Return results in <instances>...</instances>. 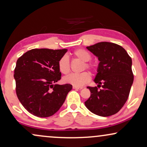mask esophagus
Here are the masks:
<instances>
[{
    "label": "esophagus",
    "instance_id": "1",
    "mask_svg": "<svg viewBox=\"0 0 147 147\" xmlns=\"http://www.w3.org/2000/svg\"><path fill=\"white\" fill-rule=\"evenodd\" d=\"M72 87H73V89H76V90H81V89H83L82 87H77L75 86V85H73Z\"/></svg>",
    "mask_w": 147,
    "mask_h": 147
}]
</instances>
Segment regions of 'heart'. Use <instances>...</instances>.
Wrapping results in <instances>:
<instances>
[{
  "label": "heart",
  "instance_id": "1",
  "mask_svg": "<svg viewBox=\"0 0 147 147\" xmlns=\"http://www.w3.org/2000/svg\"><path fill=\"white\" fill-rule=\"evenodd\" d=\"M73 56L84 62L83 65V70L89 69L90 70H95L96 69V65L92 62H89L92 59V55L87 51L86 50L83 49H78L73 52ZM58 69L61 73L66 74L69 73L70 71V62L67 56L64 55L61 57L58 61ZM91 74L89 72L85 71L79 74H70L64 77V81L66 83H70L72 85L77 87L83 86L91 80Z\"/></svg>",
  "mask_w": 147,
  "mask_h": 147
}]
</instances>
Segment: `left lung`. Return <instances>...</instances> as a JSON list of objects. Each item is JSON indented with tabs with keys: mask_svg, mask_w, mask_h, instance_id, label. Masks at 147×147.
Instances as JSON below:
<instances>
[{
	"mask_svg": "<svg viewBox=\"0 0 147 147\" xmlns=\"http://www.w3.org/2000/svg\"><path fill=\"white\" fill-rule=\"evenodd\" d=\"M87 49L98 57V87H90L91 96L85 102L94 114L109 117L116 114L127 101L134 81L131 58L121 46L109 42H98ZM103 87L99 90L98 88Z\"/></svg>",
	"mask_w": 147,
	"mask_h": 147,
	"instance_id": "obj_1",
	"label": "left lung"
}]
</instances>
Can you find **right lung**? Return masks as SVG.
<instances>
[{
  "mask_svg": "<svg viewBox=\"0 0 147 147\" xmlns=\"http://www.w3.org/2000/svg\"><path fill=\"white\" fill-rule=\"evenodd\" d=\"M67 49H33L17 60L16 94L30 113L38 117L54 115L72 90L70 84H54L61 79L58 61Z\"/></svg>",
  "mask_w": 147,
  "mask_h": 147,
  "instance_id": "right-lung-1",
  "label": "right lung"
}]
</instances>
